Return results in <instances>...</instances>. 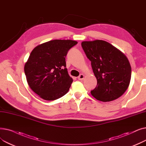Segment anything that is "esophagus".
Returning <instances> with one entry per match:
<instances>
[{"label":"esophagus","mask_w":146,"mask_h":146,"mask_svg":"<svg viewBox=\"0 0 146 146\" xmlns=\"http://www.w3.org/2000/svg\"><path fill=\"white\" fill-rule=\"evenodd\" d=\"M84 78H85V76H84L83 74H80L79 76L78 79L80 80H82L84 79Z\"/></svg>","instance_id":"obj_1"}]
</instances>
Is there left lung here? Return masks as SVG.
I'll list each match as a JSON object with an SVG mask.
<instances>
[{"label": "left lung", "mask_w": 146, "mask_h": 146, "mask_svg": "<svg viewBox=\"0 0 146 146\" xmlns=\"http://www.w3.org/2000/svg\"><path fill=\"white\" fill-rule=\"evenodd\" d=\"M82 47L97 79L90 93L97 100L110 102L124 94L129 85L131 67L127 57L109 42L83 41Z\"/></svg>", "instance_id": "1"}]
</instances>
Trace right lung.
Returning <instances> with one entry per match:
<instances>
[{
  "mask_svg": "<svg viewBox=\"0 0 146 146\" xmlns=\"http://www.w3.org/2000/svg\"><path fill=\"white\" fill-rule=\"evenodd\" d=\"M77 44L73 40H51L36 46L31 52L24 67L27 80L44 100H56L68 92L73 79L66 67V56Z\"/></svg>",
  "mask_w": 146,
  "mask_h": 146,
  "instance_id": "obj_1",
  "label": "right lung"
}]
</instances>
